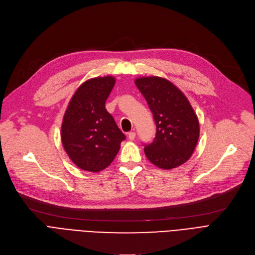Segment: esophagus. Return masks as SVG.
Listing matches in <instances>:
<instances>
[{"mask_svg": "<svg viewBox=\"0 0 255 255\" xmlns=\"http://www.w3.org/2000/svg\"><path fill=\"white\" fill-rule=\"evenodd\" d=\"M135 132H129L128 133V138L130 139V140H133V139H134L135 138Z\"/></svg>", "mask_w": 255, "mask_h": 255, "instance_id": "esophagus-1", "label": "esophagus"}]
</instances>
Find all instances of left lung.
Instances as JSON below:
<instances>
[{
	"mask_svg": "<svg viewBox=\"0 0 255 255\" xmlns=\"http://www.w3.org/2000/svg\"><path fill=\"white\" fill-rule=\"evenodd\" d=\"M135 85L156 123L154 140L144 144L146 158L163 169L182 165L191 157L199 137L198 120L188 99L162 77H138Z\"/></svg>",
	"mask_w": 255,
	"mask_h": 255,
	"instance_id": "1",
	"label": "left lung"
}]
</instances>
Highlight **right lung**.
<instances>
[{
	"label": "right lung",
	"instance_id": "obj_1",
	"mask_svg": "<svg viewBox=\"0 0 255 255\" xmlns=\"http://www.w3.org/2000/svg\"><path fill=\"white\" fill-rule=\"evenodd\" d=\"M115 83L113 76L87 80L76 90L64 115L63 146L72 162L84 170L106 168L126 138L105 109Z\"/></svg>",
	"mask_w": 255,
	"mask_h": 255
}]
</instances>
